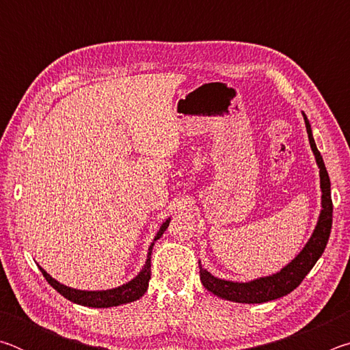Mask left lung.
<instances>
[{
  "instance_id": "obj_1",
  "label": "left lung",
  "mask_w": 350,
  "mask_h": 350,
  "mask_svg": "<svg viewBox=\"0 0 350 350\" xmlns=\"http://www.w3.org/2000/svg\"><path fill=\"white\" fill-rule=\"evenodd\" d=\"M303 117L307 135H309V144L319 168V187H321V211H319L315 230H313L310 239L307 241L303 250L296 254L286 267H282L273 275L256 278L253 281L234 282L221 280V278L211 275L208 270L204 269L199 260V275L202 286L213 295L219 296V298L244 304H260L282 298V296L293 292L303 282L306 275L313 269L317 260L321 258L324 248L327 245L332 228V211H334L330 198V179L321 154H319L315 140H313L310 123L307 120L304 112Z\"/></svg>"
}]
</instances>
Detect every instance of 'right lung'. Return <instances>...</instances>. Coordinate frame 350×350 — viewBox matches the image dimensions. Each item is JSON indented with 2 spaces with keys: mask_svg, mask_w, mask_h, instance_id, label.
Wrapping results in <instances>:
<instances>
[{
  "mask_svg": "<svg viewBox=\"0 0 350 350\" xmlns=\"http://www.w3.org/2000/svg\"><path fill=\"white\" fill-rule=\"evenodd\" d=\"M170 221L171 219L168 217L167 221L161 225L157 234L154 236L151 245H150V248H148L146 260H145L142 270L133 278L131 281H128L126 284H122V286H118V287L108 288V290L72 288V287L64 286V284L54 280V278L47 273V271L41 267V265H38V269L41 273H43V276L46 278V281L49 282L58 293L63 295L64 298L72 301V303H75V304L86 306V307H96V309H106V307H116V306L133 303V301H137L139 298H142V296H144L148 290V282H150V280H151V252H152L154 242H156L157 239H161V236L167 232Z\"/></svg>",
  "mask_w": 350,
  "mask_h": 350,
  "instance_id": "right-lung-1",
  "label": "right lung"
}]
</instances>
